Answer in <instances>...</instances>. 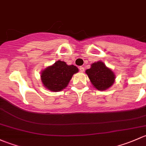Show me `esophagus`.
<instances>
[{
	"mask_svg": "<svg viewBox=\"0 0 146 146\" xmlns=\"http://www.w3.org/2000/svg\"><path fill=\"white\" fill-rule=\"evenodd\" d=\"M79 70H80L81 72H84V68L83 67H79Z\"/></svg>",
	"mask_w": 146,
	"mask_h": 146,
	"instance_id": "34e87169",
	"label": "esophagus"
}]
</instances>
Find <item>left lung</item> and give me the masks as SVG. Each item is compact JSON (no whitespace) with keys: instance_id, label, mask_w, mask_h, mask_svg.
Instances as JSON below:
<instances>
[{"instance_id":"obj_1","label":"left lung","mask_w":146,"mask_h":146,"mask_svg":"<svg viewBox=\"0 0 146 146\" xmlns=\"http://www.w3.org/2000/svg\"><path fill=\"white\" fill-rule=\"evenodd\" d=\"M86 73L94 86L100 91L108 89L115 80V73L101 61L93 63L91 68L86 70Z\"/></svg>"}]
</instances>
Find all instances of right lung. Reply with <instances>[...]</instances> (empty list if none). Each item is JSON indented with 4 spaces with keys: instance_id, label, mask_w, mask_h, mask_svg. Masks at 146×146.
Returning <instances> with one entry per match:
<instances>
[{
    "instance_id": "obj_1",
    "label": "right lung",
    "mask_w": 146,
    "mask_h": 146,
    "mask_svg": "<svg viewBox=\"0 0 146 146\" xmlns=\"http://www.w3.org/2000/svg\"><path fill=\"white\" fill-rule=\"evenodd\" d=\"M78 72L76 66L67 65L64 61L58 60L41 72L40 79L45 88L58 92L67 87L74 74Z\"/></svg>"
}]
</instances>
